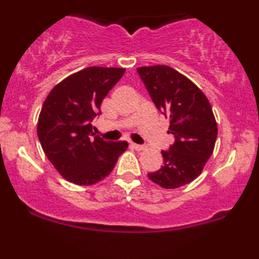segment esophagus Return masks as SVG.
<instances>
[{
    "label": "esophagus",
    "instance_id": "esophagus-1",
    "mask_svg": "<svg viewBox=\"0 0 259 259\" xmlns=\"http://www.w3.org/2000/svg\"><path fill=\"white\" fill-rule=\"evenodd\" d=\"M131 146H132L134 150H137V151H145V150H146V146H144V145H138V144L132 143V144H131Z\"/></svg>",
    "mask_w": 259,
    "mask_h": 259
}]
</instances>
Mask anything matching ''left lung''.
Segmentation results:
<instances>
[{"instance_id": "1", "label": "left lung", "mask_w": 259, "mask_h": 259, "mask_svg": "<svg viewBox=\"0 0 259 259\" xmlns=\"http://www.w3.org/2000/svg\"><path fill=\"white\" fill-rule=\"evenodd\" d=\"M138 73L155 107L169 118L175 144L162 151L164 165L148 178L164 189H178L203 172L213 153L218 127L206 95L168 66L139 67Z\"/></svg>"}]
</instances>
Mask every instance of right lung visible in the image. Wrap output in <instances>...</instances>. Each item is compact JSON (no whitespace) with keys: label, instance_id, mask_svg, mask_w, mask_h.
Here are the masks:
<instances>
[{"label":"right lung","instance_id":"obj_1","mask_svg":"<svg viewBox=\"0 0 259 259\" xmlns=\"http://www.w3.org/2000/svg\"><path fill=\"white\" fill-rule=\"evenodd\" d=\"M125 68L87 67L67 76L46 98L37 121L42 150L56 171L80 186L106 178L128 147L127 141L94 136L92 120Z\"/></svg>","mask_w":259,"mask_h":259}]
</instances>
